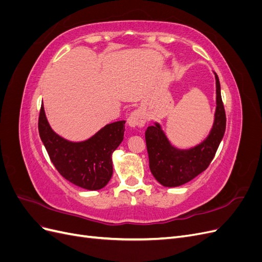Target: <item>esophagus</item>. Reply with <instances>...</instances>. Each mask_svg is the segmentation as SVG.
Instances as JSON below:
<instances>
[{
    "instance_id": "34e87169",
    "label": "esophagus",
    "mask_w": 262,
    "mask_h": 262,
    "mask_svg": "<svg viewBox=\"0 0 262 262\" xmlns=\"http://www.w3.org/2000/svg\"><path fill=\"white\" fill-rule=\"evenodd\" d=\"M128 123L131 128H142L145 125V118L140 110H134L128 118Z\"/></svg>"
}]
</instances>
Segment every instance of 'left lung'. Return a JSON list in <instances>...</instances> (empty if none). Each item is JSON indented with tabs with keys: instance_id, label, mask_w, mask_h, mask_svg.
<instances>
[{
	"instance_id": "1",
	"label": "left lung",
	"mask_w": 262,
	"mask_h": 262,
	"mask_svg": "<svg viewBox=\"0 0 262 262\" xmlns=\"http://www.w3.org/2000/svg\"><path fill=\"white\" fill-rule=\"evenodd\" d=\"M215 81V119L209 137L201 144L190 149H178L169 143L158 123L146 129L145 141L149 169L161 185L165 187H178L186 184L207 169L215 156L226 128V115L216 74Z\"/></svg>"
}]
</instances>
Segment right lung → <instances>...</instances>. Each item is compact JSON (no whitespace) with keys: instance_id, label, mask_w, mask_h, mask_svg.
<instances>
[{"instance_id":"add662e5","label":"right lung","mask_w":262,"mask_h":262,"mask_svg":"<svg viewBox=\"0 0 262 262\" xmlns=\"http://www.w3.org/2000/svg\"><path fill=\"white\" fill-rule=\"evenodd\" d=\"M125 121L105 125L91 139L70 142L54 133L41 105L38 119L39 136L60 175L87 190L104 188L113 176L114 150L123 140Z\"/></svg>"}]
</instances>
